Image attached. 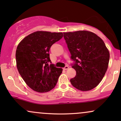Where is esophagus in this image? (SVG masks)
Returning <instances> with one entry per match:
<instances>
[{
	"instance_id": "esophagus-1",
	"label": "esophagus",
	"mask_w": 121,
	"mask_h": 121,
	"mask_svg": "<svg viewBox=\"0 0 121 121\" xmlns=\"http://www.w3.org/2000/svg\"><path fill=\"white\" fill-rule=\"evenodd\" d=\"M69 69V66H68V65H66V66H65L64 68L63 69L64 70H67V69Z\"/></svg>"
}]
</instances>
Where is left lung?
Returning <instances> with one entry per match:
<instances>
[{
    "label": "left lung",
    "instance_id": "8db88e82",
    "mask_svg": "<svg viewBox=\"0 0 121 121\" xmlns=\"http://www.w3.org/2000/svg\"><path fill=\"white\" fill-rule=\"evenodd\" d=\"M63 34L73 61L72 67L76 71V77L70 79V82L80 91H91L105 76L109 61V51L103 40L91 32Z\"/></svg>",
    "mask_w": 121,
    "mask_h": 121
}]
</instances>
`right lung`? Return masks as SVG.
I'll use <instances>...</instances> for the list:
<instances>
[{
    "label": "right lung",
    "instance_id": "right-lung-1",
    "mask_svg": "<svg viewBox=\"0 0 121 121\" xmlns=\"http://www.w3.org/2000/svg\"><path fill=\"white\" fill-rule=\"evenodd\" d=\"M63 37L62 32L37 31L19 43L16 51L17 68L26 83L34 91L48 92L55 87L62 69L52 64L49 51Z\"/></svg>",
    "mask_w": 121,
    "mask_h": 121
}]
</instances>
